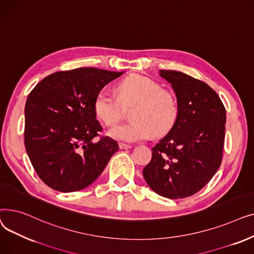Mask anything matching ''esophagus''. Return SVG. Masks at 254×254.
<instances>
[{
  "label": "esophagus",
  "instance_id": "34e87169",
  "mask_svg": "<svg viewBox=\"0 0 254 254\" xmlns=\"http://www.w3.org/2000/svg\"><path fill=\"white\" fill-rule=\"evenodd\" d=\"M131 146L129 144H126V143H119V148L120 149H127L130 148Z\"/></svg>",
  "mask_w": 254,
  "mask_h": 254
}]
</instances>
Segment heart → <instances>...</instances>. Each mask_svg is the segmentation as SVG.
I'll use <instances>...</instances> for the list:
<instances>
[{
	"label": "heart",
	"instance_id": "obj_1",
	"mask_svg": "<svg viewBox=\"0 0 254 254\" xmlns=\"http://www.w3.org/2000/svg\"><path fill=\"white\" fill-rule=\"evenodd\" d=\"M118 100L106 90L97 93L93 110L106 126H115L122 119L120 104L135 105L131 110V123L109 130L115 140L135 142L154 135L163 136L174 126L178 116V103L174 93L162 88L155 80L132 74L117 86Z\"/></svg>",
	"mask_w": 254,
	"mask_h": 254
}]
</instances>
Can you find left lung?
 Here are the masks:
<instances>
[{"mask_svg": "<svg viewBox=\"0 0 254 254\" xmlns=\"http://www.w3.org/2000/svg\"><path fill=\"white\" fill-rule=\"evenodd\" d=\"M178 103V116L168 134L152 147L144 179L168 198L201 190L220 167L225 132V108L207 83L178 71L161 70Z\"/></svg>", "mask_w": 254, "mask_h": 254, "instance_id": "left-lung-1", "label": "left lung"}]
</instances>
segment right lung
<instances>
[{
  "label": "right lung",
  "mask_w": 254,
  "mask_h": 254,
  "mask_svg": "<svg viewBox=\"0 0 254 254\" xmlns=\"http://www.w3.org/2000/svg\"><path fill=\"white\" fill-rule=\"evenodd\" d=\"M97 68L53 73L26 99L24 146L40 177L52 190H81L95 181L119 149L102 130L93 101L97 93L122 76Z\"/></svg>",
  "instance_id": "right-lung-1"
}]
</instances>
